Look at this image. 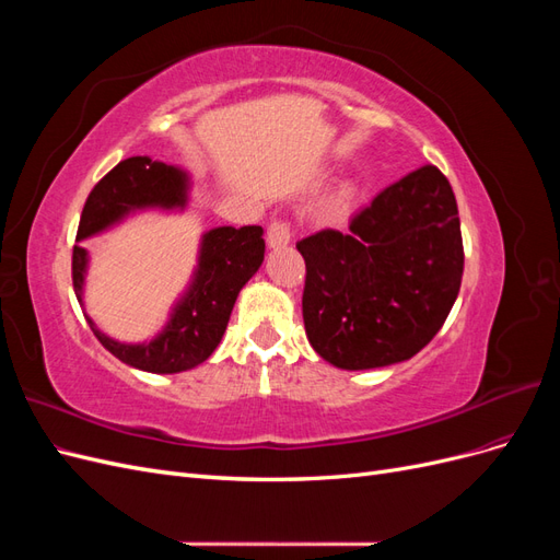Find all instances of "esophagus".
Here are the masks:
<instances>
[{
    "label": "esophagus",
    "instance_id": "esophagus-1",
    "mask_svg": "<svg viewBox=\"0 0 560 560\" xmlns=\"http://www.w3.org/2000/svg\"><path fill=\"white\" fill-rule=\"evenodd\" d=\"M290 241H292V226H290V222H284V219H273V222H270V226H268V231H266V243H268V247H284V245H290Z\"/></svg>",
    "mask_w": 560,
    "mask_h": 560
}]
</instances>
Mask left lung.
I'll list each match as a JSON object with an SVG mask.
<instances>
[{
    "instance_id": "1",
    "label": "left lung",
    "mask_w": 560,
    "mask_h": 560,
    "mask_svg": "<svg viewBox=\"0 0 560 560\" xmlns=\"http://www.w3.org/2000/svg\"><path fill=\"white\" fill-rule=\"evenodd\" d=\"M296 249L306 261V336L338 369L411 360L442 329L460 292V217L434 165L389 184L352 217L348 233L317 231Z\"/></svg>"
}]
</instances>
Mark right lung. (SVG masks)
<instances>
[{"label":"right lung","instance_id":"add662e5","mask_svg":"<svg viewBox=\"0 0 560 560\" xmlns=\"http://www.w3.org/2000/svg\"><path fill=\"white\" fill-rule=\"evenodd\" d=\"M186 191L189 177L179 167L149 156L126 159L93 186L79 219L77 241L91 238L135 210L184 208ZM261 235V226L208 231L202 235L194 280L177 301L165 329L144 343H118L86 317L97 341L114 358L149 374H179L206 362L222 341L235 299L264 261L266 243ZM86 266L89 252L74 245L72 282L81 306Z\"/></svg>","mask_w":560,"mask_h":560}]
</instances>
